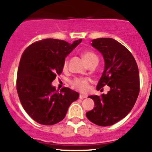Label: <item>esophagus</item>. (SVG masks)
I'll list each match as a JSON object with an SVG mask.
<instances>
[{"mask_svg": "<svg viewBox=\"0 0 152 152\" xmlns=\"http://www.w3.org/2000/svg\"><path fill=\"white\" fill-rule=\"evenodd\" d=\"M87 97V95H85V94H79V98L80 99H85V98H86Z\"/></svg>", "mask_w": 152, "mask_h": 152, "instance_id": "esophagus-1", "label": "esophagus"}]
</instances>
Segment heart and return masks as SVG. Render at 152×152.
Returning a JSON list of instances; mask_svg holds the SVG:
<instances>
[{"mask_svg":"<svg viewBox=\"0 0 152 152\" xmlns=\"http://www.w3.org/2000/svg\"><path fill=\"white\" fill-rule=\"evenodd\" d=\"M82 57L88 64L93 60L98 59L96 55L91 51H84L82 53ZM67 65H68V61H67V59H65L63 63V69L66 70L67 68ZM89 82L90 79L88 78L80 77L73 79L70 82V84H71L72 87L74 88L75 89L84 92V91H86L89 88Z\"/></svg>","mask_w":152,"mask_h":152,"instance_id":"heart-1","label":"heart"}]
</instances>
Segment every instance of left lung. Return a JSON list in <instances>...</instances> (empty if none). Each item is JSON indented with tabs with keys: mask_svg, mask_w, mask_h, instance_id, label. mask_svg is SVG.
Segmentation results:
<instances>
[{
	"mask_svg": "<svg viewBox=\"0 0 152 152\" xmlns=\"http://www.w3.org/2000/svg\"><path fill=\"white\" fill-rule=\"evenodd\" d=\"M91 45L104 60V71L96 89L107 85L110 90L101 97L90 96L96 106L87 112L86 117L97 126H112L126 117L136 102L140 92L137 64L130 51L114 39H94Z\"/></svg>",
	"mask_w": 152,
	"mask_h": 152,
	"instance_id": "8db88e82",
	"label": "left lung"
}]
</instances>
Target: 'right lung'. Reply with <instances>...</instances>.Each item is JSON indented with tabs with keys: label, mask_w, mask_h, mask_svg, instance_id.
<instances>
[{
	"label": "right lung",
	"mask_w": 152,
	"mask_h": 152,
	"mask_svg": "<svg viewBox=\"0 0 152 152\" xmlns=\"http://www.w3.org/2000/svg\"><path fill=\"white\" fill-rule=\"evenodd\" d=\"M47 39L29 45L21 56L16 88L28 115L39 124L51 126L65 117L69 106L79 94L69 88L56 91L52 82L63 70L65 57L81 43Z\"/></svg>",
	"instance_id": "obj_1"
}]
</instances>
